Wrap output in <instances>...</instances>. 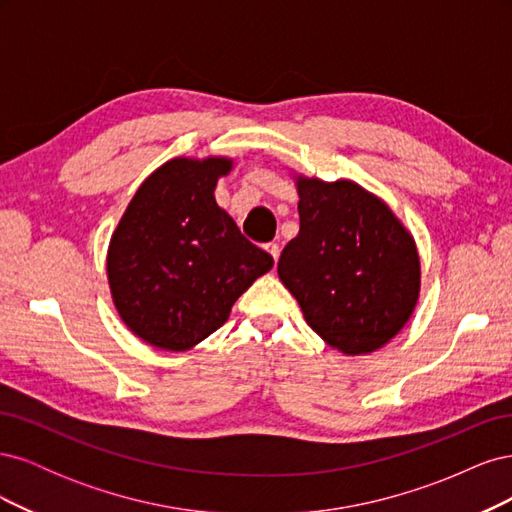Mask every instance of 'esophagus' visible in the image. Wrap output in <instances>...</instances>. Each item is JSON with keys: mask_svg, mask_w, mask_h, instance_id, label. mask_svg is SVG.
Masks as SVG:
<instances>
[{"mask_svg": "<svg viewBox=\"0 0 512 512\" xmlns=\"http://www.w3.org/2000/svg\"><path fill=\"white\" fill-rule=\"evenodd\" d=\"M265 250L273 256V260L277 262V258H280V252H282V247L280 245H277V243H267L265 245Z\"/></svg>", "mask_w": 512, "mask_h": 512, "instance_id": "obj_1", "label": "esophagus"}]
</instances>
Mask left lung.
<instances>
[{
    "mask_svg": "<svg viewBox=\"0 0 512 512\" xmlns=\"http://www.w3.org/2000/svg\"><path fill=\"white\" fill-rule=\"evenodd\" d=\"M301 228L277 262L309 329L348 356L384 348L421 297L412 232L380 196L350 179L294 173Z\"/></svg>",
    "mask_w": 512,
    "mask_h": 512,
    "instance_id": "8db88e82",
    "label": "left lung"
}]
</instances>
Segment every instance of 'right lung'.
Returning <instances> with one entry per match:
<instances>
[{
    "instance_id": "right-lung-1",
    "label": "right lung",
    "mask_w": 512,
    "mask_h": 512,
    "mask_svg": "<svg viewBox=\"0 0 512 512\" xmlns=\"http://www.w3.org/2000/svg\"><path fill=\"white\" fill-rule=\"evenodd\" d=\"M235 160L173 158L141 183L106 252L111 299L145 344L185 352L218 331L273 258L215 203Z\"/></svg>"
}]
</instances>
